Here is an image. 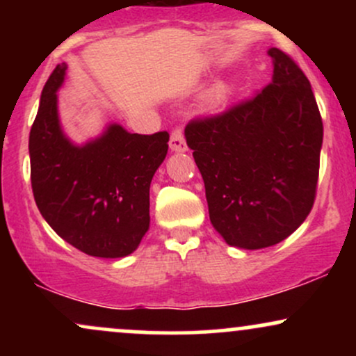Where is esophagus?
I'll return each instance as SVG.
<instances>
[{
    "mask_svg": "<svg viewBox=\"0 0 356 356\" xmlns=\"http://www.w3.org/2000/svg\"><path fill=\"white\" fill-rule=\"evenodd\" d=\"M170 150L172 152H184L187 150V144H186V138H184V132L181 127H175L170 134V140H169Z\"/></svg>",
    "mask_w": 356,
    "mask_h": 356,
    "instance_id": "1",
    "label": "esophagus"
}]
</instances>
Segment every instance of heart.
<instances>
[{
  "instance_id": "obj_1",
  "label": "heart",
  "mask_w": 356,
  "mask_h": 356,
  "mask_svg": "<svg viewBox=\"0 0 356 356\" xmlns=\"http://www.w3.org/2000/svg\"><path fill=\"white\" fill-rule=\"evenodd\" d=\"M229 93H231V87H229V85H226V83H220V85H218V87L212 88L206 97L207 108L214 110V108L220 107V105L224 104V100L229 97Z\"/></svg>"
}]
</instances>
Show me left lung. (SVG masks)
<instances>
[{
  "label": "left lung",
  "instance_id": "left-lung-1",
  "mask_svg": "<svg viewBox=\"0 0 356 356\" xmlns=\"http://www.w3.org/2000/svg\"><path fill=\"white\" fill-rule=\"evenodd\" d=\"M268 55L275 65L268 87L186 127L212 226L243 249L293 234L312 211L320 172L323 122L309 80L284 51Z\"/></svg>",
  "mask_w": 356,
  "mask_h": 356
}]
</instances>
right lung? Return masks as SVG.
<instances>
[{
    "label": "right lung",
    "mask_w": 356,
    "mask_h": 356,
    "mask_svg": "<svg viewBox=\"0 0 356 356\" xmlns=\"http://www.w3.org/2000/svg\"><path fill=\"white\" fill-rule=\"evenodd\" d=\"M65 70L67 65H56L44 83L30 130L35 202L51 229L85 254L129 256L149 229L150 182L167 155L169 134L140 136L112 124L95 140L75 145L56 108Z\"/></svg>",
    "instance_id": "add662e5"
}]
</instances>
